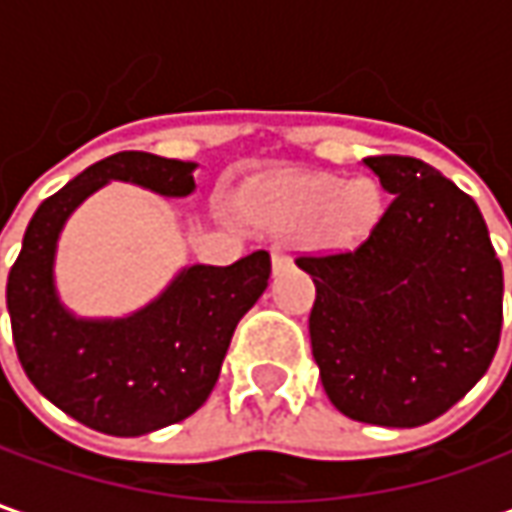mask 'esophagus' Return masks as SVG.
<instances>
[{"mask_svg":"<svg viewBox=\"0 0 512 512\" xmlns=\"http://www.w3.org/2000/svg\"><path fill=\"white\" fill-rule=\"evenodd\" d=\"M270 259H273V270H285V267H290V256H287L282 247H273Z\"/></svg>","mask_w":512,"mask_h":512,"instance_id":"34e87169","label":"esophagus"}]
</instances>
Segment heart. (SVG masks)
I'll list each match as a JSON object with an SVG mask.
<instances>
[{
  "label": "heart",
  "instance_id": "heart-1",
  "mask_svg": "<svg viewBox=\"0 0 512 512\" xmlns=\"http://www.w3.org/2000/svg\"><path fill=\"white\" fill-rule=\"evenodd\" d=\"M267 213L282 230L319 227L330 242L350 245L376 225L382 193L370 179L344 182L333 173H302L270 187Z\"/></svg>",
  "mask_w": 512,
  "mask_h": 512
}]
</instances>
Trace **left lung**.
<instances>
[{
    "mask_svg": "<svg viewBox=\"0 0 512 512\" xmlns=\"http://www.w3.org/2000/svg\"><path fill=\"white\" fill-rule=\"evenodd\" d=\"M393 196L356 250L299 256L316 302L310 344L347 419L419 427L487 373L502 333V262L479 205L410 156H367Z\"/></svg>",
    "mask_w": 512,
    "mask_h": 512,
    "instance_id": "1",
    "label": "left lung"
}]
</instances>
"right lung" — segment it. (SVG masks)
Instances as JSON below:
<instances>
[{"mask_svg": "<svg viewBox=\"0 0 512 512\" xmlns=\"http://www.w3.org/2000/svg\"><path fill=\"white\" fill-rule=\"evenodd\" d=\"M196 162L122 150L82 170L33 213L8 276L13 344L33 387L76 422L108 436H145L207 402L233 330L259 302L270 256L227 267L187 265L148 305L119 319H85L56 290V247L70 213L108 182L185 199Z\"/></svg>", "mask_w": 512, "mask_h": 512, "instance_id": "obj_1", "label": "right lung"}]
</instances>
